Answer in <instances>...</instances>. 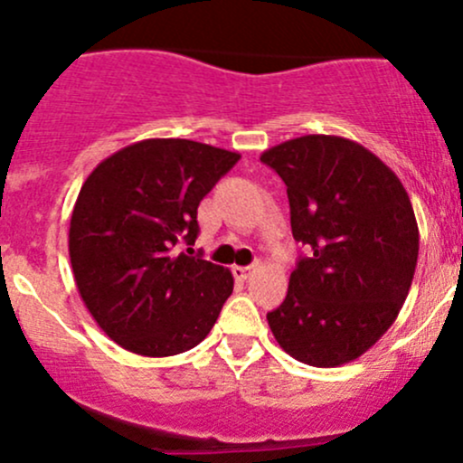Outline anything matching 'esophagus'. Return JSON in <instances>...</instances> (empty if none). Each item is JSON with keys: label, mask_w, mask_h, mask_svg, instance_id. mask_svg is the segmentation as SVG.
Masks as SVG:
<instances>
[{"label": "esophagus", "mask_w": 463, "mask_h": 463, "mask_svg": "<svg viewBox=\"0 0 463 463\" xmlns=\"http://www.w3.org/2000/svg\"><path fill=\"white\" fill-rule=\"evenodd\" d=\"M253 266H232V275H235L237 279H249L250 275H253Z\"/></svg>", "instance_id": "esophagus-1"}]
</instances>
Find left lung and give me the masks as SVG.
Here are the masks:
<instances>
[{
    "label": "left lung",
    "instance_id": "obj_1",
    "mask_svg": "<svg viewBox=\"0 0 463 463\" xmlns=\"http://www.w3.org/2000/svg\"><path fill=\"white\" fill-rule=\"evenodd\" d=\"M287 185L298 260L266 314L279 347L314 367L367 352L399 316L419 258V226L399 176L343 137L291 138L261 154Z\"/></svg>",
    "mask_w": 463,
    "mask_h": 463
}]
</instances>
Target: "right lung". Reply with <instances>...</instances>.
I'll list each match as a JSON object with an SVG mask.
<instances>
[{
  "mask_svg": "<svg viewBox=\"0 0 463 463\" xmlns=\"http://www.w3.org/2000/svg\"><path fill=\"white\" fill-rule=\"evenodd\" d=\"M240 154L185 138H147L98 163L78 194L69 258L82 302L128 352L175 356L210 334L232 273L175 253L194 244L197 208Z\"/></svg>",
  "mask_w": 463,
  "mask_h": 463,
  "instance_id": "obj_1",
  "label": "right lung"
}]
</instances>
